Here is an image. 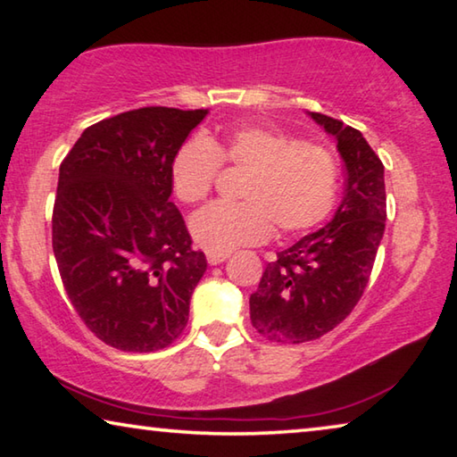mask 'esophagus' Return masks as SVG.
<instances>
[{"label": "esophagus", "mask_w": 457, "mask_h": 457, "mask_svg": "<svg viewBox=\"0 0 457 457\" xmlns=\"http://www.w3.org/2000/svg\"><path fill=\"white\" fill-rule=\"evenodd\" d=\"M227 259H228V253H206L208 265H220V262Z\"/></svg>", "instance_id": "obj_1"}]
</instances>
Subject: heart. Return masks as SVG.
<instances>
[{
  "instance_id": "1",
  "label": "heart",
  "mask_w": 457,
  "mask_h": 457,
  "mask_svg": "<svg viewBox=\"0 0 457 457\" xmlns=\"http://www.w3.org/2000/svg\"><path fill=\"white\" fill-rule=\"evenodd\" d=\"M220 166L246 172L238 187L243 203H216L192 216L190 233L208 253L265 243L273 227L281 237L309 233L337 200L339 166L329 150L261 124L184 142L170 162L174 196L182 204H200Z\"/></svg>"
}]
</instances>
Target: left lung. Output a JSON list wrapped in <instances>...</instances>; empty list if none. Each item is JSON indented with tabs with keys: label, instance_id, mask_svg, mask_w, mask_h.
I'll return each instance as SVG.
<instances>
[{
	"label": "left lung",
	"instance_id": "left-lung-1",
	"mask_svg": "<svg viewBox=\"0 0 457 457\" xmlns=\"http://www.w3.org/2000/svg\"><path fill=\"white\" fill-rule=\"evenodd\" d=\"M337 138L345 196L333 220L278 253L251 295V323L277 343H305L335 329L361 299L386 230L383 162L363 134L311 112Z\"/></svg>",
	"mask_w": 457,
	"mask_h": 457
}]
</instances>
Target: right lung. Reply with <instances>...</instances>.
<instances>
[{"label":"right lung","instance_id":"add662e5","mask_svg":"<svg viewBox=\"0 0 457 457\" xmlns=\"http://www.w3.org/2000/svg\"><path fill=\"white\" fill-rule=\"evenodd\" d=\"M206 110L146 106L86 128L62 160L52 245L68 299L106 345L150 353L188 323L203 251L170 203V162Z\"/></svg>","mask_w":457,"mask_h":457}]
</instances>
